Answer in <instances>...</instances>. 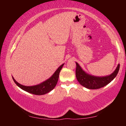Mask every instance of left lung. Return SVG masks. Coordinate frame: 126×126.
<instances>
[{"label":"left lung","instance_id":"left-lung-1","mask_svg":"<svg viewBox=\"0 0 126 126\" xmlns=\"http://www.w3.org/2000/svg\"><path fill=\"white\" fill-rule=\"evenodd\" d=\"M76 65V75L79 83L83 87L91 89L101 88L110 83L117 75L120 66L119 64L116 70L110 75L99 77L87 74L77 62Z\"/></svg>","mask_w":126,"mask_h":126}]
</instances>
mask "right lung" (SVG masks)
<instances>
[{"instance_id": "obj_1", "label": "right lung", "mask_w": 126, "mask_h": 126, "mask_svg": "<svg viewBox=\"0 0 126 126\" xmlns=\"http://www.w3.org/2000/svg\"><path fill=\"white\" fill-rule=\"evenodd\" d=\"M64 64H62L59 67L55 73L53 74V76L50 78H49L44 82L42 83L36 85L34 86H25L20 84L16 82V81L13 79L14 82L19 88L22 89L23 90L29 92L30 93L33 94L35 95H43L49 92L50 91L53 90L58 82L59 73H60L61 70Z\"/></svg>"}]
</instances>
